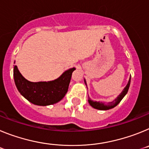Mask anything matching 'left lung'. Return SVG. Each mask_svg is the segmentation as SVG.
<instances>
[{"instance_id":"left-lung-1","label":"left lung","mask_w":149,"mask_h":149,"mask_svg":"<svg viewBox=\"0 0 149 149\" xmlns=\"http://www.w3.org/2000/svg\"><path fill=\"white\" fill-rule=\"evenodd\" d=\"M130 84H131V77L129 79V81L127 83V86L125 87V89H123V91L122 92L120 95H119L117 98H116L114 101H111V102H108V103H104V102H100V101H93L92 100H90L89 98V103L91 106L94 107L95 109H98V110H109V109L113 108L114 107L116 106L117 104H119V103L122 101V98H124V96L127 94V91H128L129 86H130Z\"/></svg>"}]
</instances>
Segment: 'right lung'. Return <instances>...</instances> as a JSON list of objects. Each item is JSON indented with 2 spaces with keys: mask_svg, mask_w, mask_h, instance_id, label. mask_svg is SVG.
Listing matches in <instances>:
<instances>
[{
  "mask_svg": "<svg viewBox=\"0 0 149 149\" xmlns=\"http://www.w3.org/2000/svg\"><path fill=\"white\" fill-rule=\"evenodd\" d=\"M75 68L65 71L59 78L49 82H30L14 66L13 75L15 85L22 95L30 102L39 106L54 104L63 99L68 91L72 72Z\"/></svg>",
  "mask_w": 149,
  "mask_h": 149,
  "instance_id": "1",
  "label": "right lung"
}]
</instances>
